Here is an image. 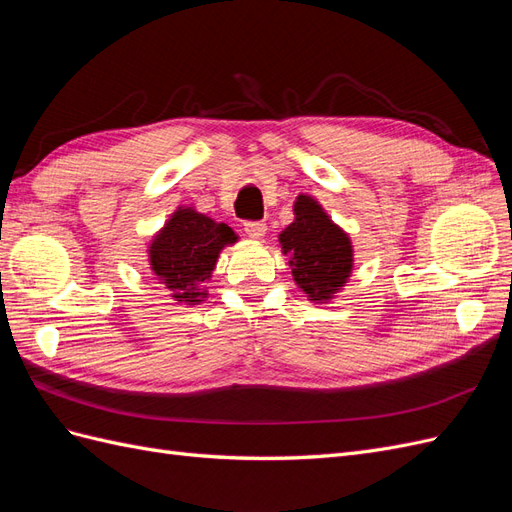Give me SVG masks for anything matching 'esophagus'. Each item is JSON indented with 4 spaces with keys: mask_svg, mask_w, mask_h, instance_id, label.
I'll use <instances>...</instances> for the list:
<instances>
[{
    "mask_svg": "<svg viewBox=\"0 0 512 512\" xmlns=\"http://www.w3.org/2000/svg\"><path fill=\"white\" fill-rule=\"evenodd\" d=\"M243 230L247 232V237H252V239H262L265 237V232H267V224L265 222H245L243 224Z\"/></svg>",
    "mask_w": 512,
    "mask_h": 512,
    "instance_id": "esophagus-1",
    "label": "esophagus"
}]
</instances>
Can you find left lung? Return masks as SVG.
<instances>
[{
  "label": "left lung",
  "mask_w": 512,
  "mask_h": 512,
  "mask_svg": "<svg viewBox=\"0 0 512 512\" xmlns=\"http://www.w3.org/2000/svg\"><path fill=\"white\" fill-rule=\"evenodd\" d=\"M292 277L309 301L327 303L352 273V243L312 196H297L294 222L280 235Z\"/></svg>",
  "instance_id": "8db88e82"
}]
</instances>
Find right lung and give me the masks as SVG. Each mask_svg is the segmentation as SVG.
<instances>
[{"label": "right lung", "instance_id": "obj_1", "mask_svg": "<svg viewBox=\"0 0 512 512\" xmlns=\"http://www.w3.org/2000/svg\"><path fill=\"white\" fill-rule=\"evenodd\" d=\"M230 226L215 222L192 207H179L149 245L151 271L170 297L185 305L205 301V280L211 277L220 252L235 243Z\"/></svg>", "mask_w": 512, "mask_h": 512}]
</instances>
